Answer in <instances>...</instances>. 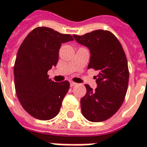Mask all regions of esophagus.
<instances>
[{
  "instance_id": "1",
  "label": "esophagus",
  "mask_w": 147,
  "mask_h": 147,
  "mask_svg": "<svg viewBox=\"0 0 147 147\" xmlns=\"http://www.w3.org/2000/svg\"><path fill=\"white\" fill-rule=\"evenodd\" d=\"M69 83H70V86H74L77 85V83H76V82H72V81L69 82Z\"/></svg>"
}]
</instances>
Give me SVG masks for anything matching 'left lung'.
Returning a JSON list of instances; mask_svg holds the SVG:
<instances>
[{
	"instance_id": "left-lung-1",
	"label": "left lung",
	"mask_w": 147,
	"mask_h": 147,
	"mask_svg": "<svg viewBox=\"0 0 147 147\" xmlns=\"http://www.w3.org/2000/svg\"><path fill=\"white\" fill-rule=\"evenodd\" d=\"M73 36L90 50L88 69L99 70L95 77L97 88L85 85L86 94L81 99L82 113L90 121H106L119 110L126 94L129 74L125 52L117 37L108 30Z\"/></svg>"
}]
</instances>
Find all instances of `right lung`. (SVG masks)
Masks as SVG:
<instances>
[{"label": "right lung", "instance_id": "add662e5", "mask_svg": "<svg viewBox=\"0 0 147 147\" xmlns=\"http://www.w3.org/2000/svg\"><path fill=\"white\" fill-rule=\"evenodd\" d=\"M74 39L52 28L37 27L23 40L13 68L14 85L22 108L36 119L48 121L57 115L69 82H55L48 71L57 65L61 44Z\"/></svg>", "mask_w": 147, "mask_h": 147}]
</instances>
